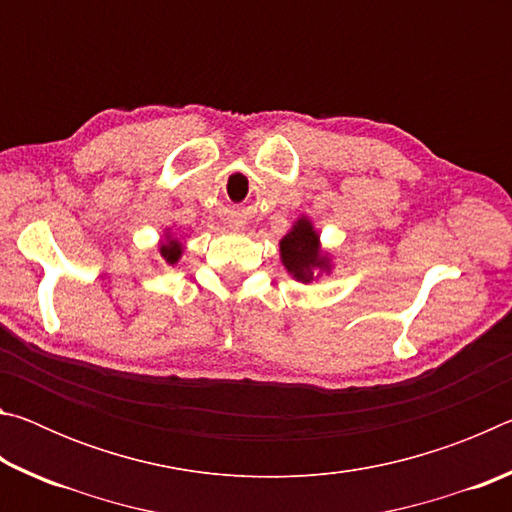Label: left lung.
<instances>
[{"label": "left lung", "mask_w": 512, "mask_h": 512, "mask_svg": "<svg viewBox=\"0 0 512 512\" xmlns=\"http://www.w3.org/2000/svg\"><path fill=\"white\" fill-rule=\"evenodd\" d=\"M280 257L298 282L309 284L318 273H329V257L320 250V237L307 216H300L289 235L280 241Z\"/></svg>", "instance_id": "left-lung-1"}]
</instances>
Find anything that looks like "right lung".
I'll list each match as a JSON object with an SVG mask.
<instances>
[{"label":"right lung","instance_id":"obj_1","mask_svg":"<svg viewBox=\"0 0 512 512\" xmlns=\"http://www.w3.org/2000/svg\"><path fill=\"white\" fill-rule=\"evenodd\" d=\"M160 255L164 257V262L167 264H176L180 257H183V244L171 235V232H167L164 235V241L160 244Z\"/></svg>","mask_w":512,"mask_h":512}]
</instances>
